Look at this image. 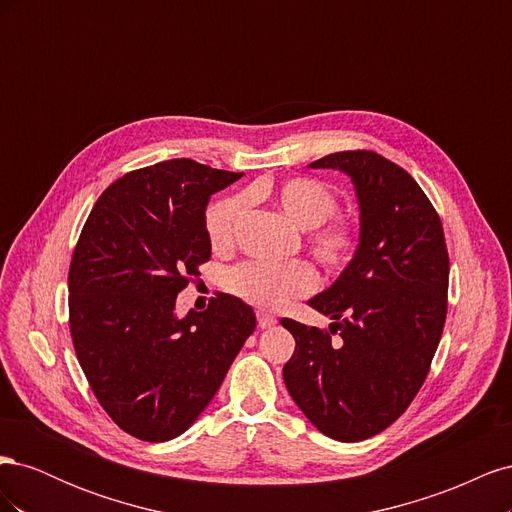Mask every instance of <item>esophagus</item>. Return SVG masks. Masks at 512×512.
<instances>
[{
	"mask_svg": "<svg viewBox=\"0 0 512 512\" xmlns=\"http://www.w3.org/2000/svg\"><path fill=\"white\" fill-rule=\"evenodd\" d=\"M256 320H258L260 329H271V327H275V322H277L275 316L262 312V309H258V312H256Z\"/></svg>",
	"mask_w": 512,
	"mask_h": 512,
	"instance_id": "34e87169",
	"label": "esophagus"
}]
</instances>
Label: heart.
<instances>
[{"mask_svg": "<svg viewBox=\"0 0 512 512\" xmlns=\"http://www.w3.org/2000/svg\"><path fill=\"white\" fill-rule=\"evenodd\" d=\"M260 196L273 198L294 226L307 230V250L324 271L337 273L352 260L359 247V226L346 215H335L337 196L327 185L309 177L254 183L247 188V194L228 196L211 205L207 211V235L213 250L226 252L235 245L247 198ZM316 284V271L305 260H250L228 275V288L239 299L267 312L284 309L294 299L312 292Z\"/></svg>", "mask_w": 512, "mask_h": 512, "instance_id": "heart-1", "label": "heart"}]
</instances>
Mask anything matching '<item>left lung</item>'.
<instances>
[{"instance_id":"1","label":"left lung","mask_w":512,"mask_h":512,"mask_svg":"<svg viewBox=\"0 0 512 512\" xmlns=\"http://www.w3.org/2000/svg\"><path fill=\"white\" fill-rule=\"evenodd\" d=\"M309 166L352 179L361 232L342 275L307 301L331 316L329 331L282 318L297 342L284 382L324 436L361 442L395 423L429 374L446 320L444 230L421 185L376 151H337Z\"/></svg>"}]
</instances>
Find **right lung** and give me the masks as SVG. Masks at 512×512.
I'll list each match as a JSON object with an SVG mask.
<instances>
[{"mask_svg":"<svg viewBox=\"0 0 512 512\" xmlns=\"http://www.w3.org/2000/svg\"><path fill=\"white\" fill-rule=\"evenodd\" d=\"M188 158L123 175L91 209L74 247L70 333L106 414L145 442L173 440L218 393L256 329L230 294L177 318V294L211 258V194L241 179Z\"/></svg>","mask_w":512,"mask_h":512,"instance_id":"obj_1","label":"right lung"}]
</instances>
